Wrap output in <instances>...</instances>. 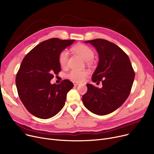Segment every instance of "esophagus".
I'll return each instance as SVG.
<instances>
[{
	"label": "esophagus",
	"instance_id": "esophagus-1",
	"mask_svg": "<svg viewBox=\"0 0 154 154\" xmlns=\"http://www.w3.org/2000/svg\"><path fill=\"white\" fill-rule=\"evenodd\" d=\"M73 84H74V85H79V83L77 82H76V81H74V82H73Z\"/></svg>",
	"mask_w": 154,
	"mask_h": 154
}]
</instances>
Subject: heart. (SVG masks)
<instances>
[{
	"label": "heart",
	"instance_id": "obj_1",
	"mask_svg": "<svg viewBox=\"0 0 154 154\" xmlns=\"http://www.w3.org/2000/svg\"><path fill=\"white\" fill-rule=\"evenodd\" d=\"M74 51L79 54L86 62L91 61L94 57V53L92 48L85 45H78L73 48ZM69 53L67 50L62 51L59 56V62L62 67H65L67 64ZM88 75L87 70L72 69L67 74V77L75 81H82Z\"/></svg>",
	"mask_w": 154,
	"mask_h": 154
}]
</instances>
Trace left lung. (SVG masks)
Returning a JSON list of instances; mask_svg holds the SVG:
<instances>
[{
	"label": "left lung",
	"instance_id": "obj_1",
	"mask_svg": "<svg viewBox=\"0 0 154 154\" xmlns=\"http://www.w3.org/2000/svg\"><path fill=\"white\" fill-rule=\"evenodd\" d=\"M97 50L99 63L92 80L102 87L87 84V92L82 97L84 106L98 116L114 112L124 103L130 94L135 73L128 55L114 43L96 38L85 41Z\"/></svg>",
	"mask_w": 154,
	"mask_h": 154
}]
</instances>
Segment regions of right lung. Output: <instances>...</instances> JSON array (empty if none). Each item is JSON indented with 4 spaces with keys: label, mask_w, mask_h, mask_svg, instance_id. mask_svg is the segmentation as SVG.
I'll list each match as a JSON object with an SVG mask.
<instances>
[{
    "label": "right lung",
    "mask_w": 154,
    "mask_h": 154,
    "mask_svg": "<svg viewBox=\"0 0 154 154\" xmlns=\"http://www.w3.org/2000/svg\"><path fill=\"white\" fill-rule=\"evenodd\" d=\"M74 41L58 38L45 40L23 59L16 75V87L23 106L35 117L49 119L63 107L67 94L74 84L69 80L52 84L51 80L61 70L60 52Z\"/></svg>",
    "instance_id": "right-lung-1"
}]
</instances>
